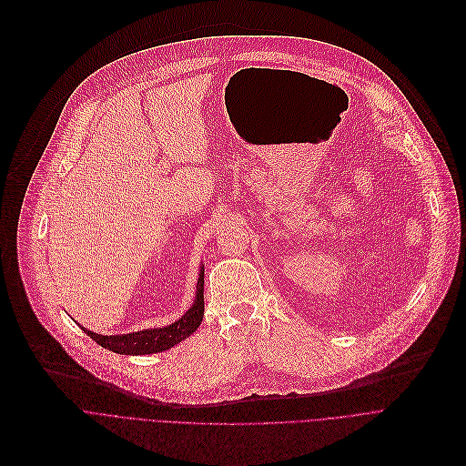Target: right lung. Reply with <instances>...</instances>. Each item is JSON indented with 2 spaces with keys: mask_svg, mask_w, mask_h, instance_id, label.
I'll return each instance as SVG.
<instances>
[{
  "mask_svg": "<svg viewBox=\"0 0 466 466\" xmlns=\"http://www.w3.org/2000/svg\"><path fill=\"white\" fill-rule=\"evenodd\" d=\"M204 318V266H200L198 283H197V296L193 307L185 312L177 321L161 327V329H145L139 332L121 334V336H103L97 332H91L82 327V330L101 347L117 352V354H152L161 352L176 343L189 338L202 323Z\"/></svg>",
  "mask_w": 466,
  "mask_h": 466,
  "instance_id": "right-lung-1",
  "label": "right lung"
}]
</instances>
